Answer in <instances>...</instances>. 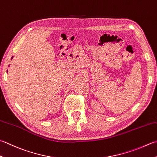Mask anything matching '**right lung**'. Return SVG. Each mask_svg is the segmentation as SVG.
Segmentation results:
<instances>
[{"label": "right lung", "instance_id": "add662e5", "mask_svg": "<svg viewBox=\"0 0 157 157\" xmlns=\"http://www.w3.org/2000/svg\"><path fill=\"white\" fill-rule=\"evenodd\" d=\"M13 56H12V58H11V59H12V58H13Z\"/></svg>", "mask_w": 157, "mask_h": 157}]
</instances>
